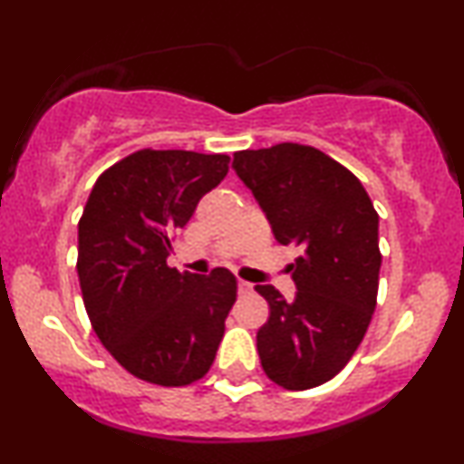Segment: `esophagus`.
<instances>
[{
	"mask_svg": "<svg viewBox=\"0 0 464 464\" xmlns=\"http://www.w3.org/2000/svg\"><path fill=\"white\" fill-rule=\"evenodd\" d=\"M250 290H253V285L246 284V281H237V292H239V295H248Z\"/></svg>",
	"mask_w": 464,
	"mask_h": 464,
	"instance_id": "obj_1",
	"label": "esophagus"
}]
</instances>
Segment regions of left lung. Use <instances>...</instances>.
Returning a JSON list of instances; mask_svg holds the SVG:
<instances>
[{"mask_svg":"<svg viewBox=\"0 0 464 464\" xmlns=\"http://www.w3.org/2000/svg\"><path fill=\"white\" fill-rule=\"evenodd\" d=\"M279 244L299 246L296 295L255 285L270 316L257 332L264 372L285 391L321 386L347 366L372 318L380 285L375 207L344 165L301 143L233 154Z\"/></svg>","mask_w":464,"mask_h":464,"instance_id":"8db88e82","label":"left lung"}]
</instances>
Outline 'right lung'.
I'll list each match as a JSON object with an SVG mask.
<instances>
[{
  "mask_svg": "<svg viewBox=\"0 0 464 464\" xmlns=\"http://www.w3.org/2000/svg\"><path fill=\"white\" fill-rule=\"evenodd\" d=\"M227 154L143 148L95 180L78 222V279L100 343L130 375L188 386L207 375L236 303L227 268L168 266L174 233L227 177Z\"/></svg>",
  "mask_w": 464,
  "mask_h": 464,
  "instance_id": "add662e5",
  "label": "right lung"
}]
</instances>
